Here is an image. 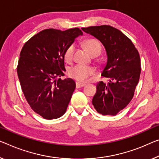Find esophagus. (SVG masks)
<instances>
[{"label": "esophagus", "mask_w": 159, "mask_h": 159, "mask_svg": "<svg viewBox=\"0 0 159 159\" xmlns=\"http://www.w3.org/2000/svg\"><path fill=\"white\" fill-rule=\"evenodd\" d=\"M85 84H82V83H80V82H76V87L77 88H80V87H84Z\"/></svg>", "instance_id": "1"}]
</instances>
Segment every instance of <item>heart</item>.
Wrapping results in <instances>:
<instances>
[{"label":"heart","instance_id":"heart-1","mask_svg":"<svg viewBox=\"0 0 159 159\" xmlns=\"http://www.w3.org/2000/svg\"><path fill=\"white\" fill-rule=\"evenodd\" d=\"M84 45L86 47L90 54L99 55L102 51V45L97 40L95 39H89L84 41ZM75 46L70 45L66 49L64 53V58L66 62H70L72 60L73 54H74ZM94 74V70L89 66L83 65H76L70 68L69 70V75L78 82H86L89 78Z\"/></svg>","mask_w":159,"mask_h":159}]
</instances>
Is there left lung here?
<instances>
[{
  "label": "left lung",
  "instance_id": "left-lung-1",
  "mask_svg": "<svg viewBox=\"0 0 159 159\" xmlns=\"http://www.w3.org/2000/svg\"><path fill=\"white\" fill-rule=\"evenodd\" d=\"M104 45L107 60L102 75L109 78L108 84L99 82L92 104L102 115L115 116L132 99L141 74L138 50L131 40L110 25L82 28Z\"/></svg>",
  "mask_w": 159,
  "mask_h": 159
}]
</instances>
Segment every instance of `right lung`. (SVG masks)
<instances>
[{"label":"right lung","instance_id":"1","mask_svg":"<svg viewBox=\"0 0 159 159\" xmlns=\"http://www.w3.org/2000/svg\"><path fill=\"white\" fill-rule=\"evenodd\" d=\"M82 35L78 28L45 29L22 48L17 67L22 91L32 109L44 119H57L67 110L76 84L71 78L56 79L65 75L66 49Z\"/></svg>","mask_w":159,"mask_h":159}]
</instances>
